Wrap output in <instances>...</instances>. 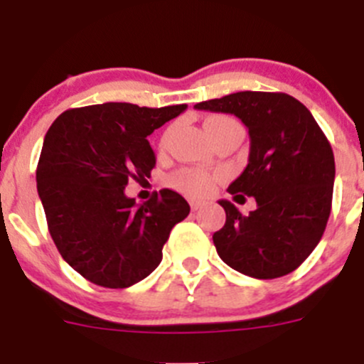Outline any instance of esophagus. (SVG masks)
Here are the masks:
<instances>
[{"instance_id": "34e87169", "label": "esophagus", "mask_w": 364, "mask_h": 364, "mask_svg": "<svg viewBox=\"0 0 364 364\" xmlns=\"http://www.w3.org/2000/svg\"><path fill=\"white\" fill-rule=\"evenodd\" d=\"M190 208H192L193 211H197V209L203 208V203H200V200H196V199H190Z\"/></svg>"}]
</instances>
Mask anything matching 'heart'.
<instances>
[{
  "label": "heart",
  "mask_w": 364,
  "mask_h": 364,
  "mask_svg": "<svg viewBox=\"0 0 364 364\" xmlns=\"http://www.w3.org/2000/svg\"><path fill=\"white\" fill-rule=\"evenodd\" d=\"M204 128L208 132V135L218 134L222 130H230V128H241L240 123L236 119L229 116H209L205 117ZM168 135H171V128L164 132V135L160 137L159 148L165 149L168 141ZM171 185L176 186L181 192L188 193V196L193 197H204L208 193H211V190L215 188V176L208 174L205 171H200V168L196 167H185L176 171L174 174L171 176Z\"/></svg>",
  "instance_id": "obj_1"
}]
</instances>
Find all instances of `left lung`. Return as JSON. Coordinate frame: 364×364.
<instances>
[{
  "label": "left lung",
  "mask_w": 364,
  "mask_h": 364,
  "mask_svg": "<svg viewBox=\"0 0 364 364\" xmlns=\"http://www.w3.org/2000/svg\"><path fill=\"white\" fill-rule=\"evenodd\" d=\"M196 109L234 114L250 134L248 165L229 193L253 197L257 209L241 215L220 200L225 225L213 234L220 259L259 280L292 273L318 245L331 213L335 156L324 132L285 93L240 91Z\"/></svg>",
  "instance_id": "8db88e82"
}]
</instances>
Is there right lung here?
<instances>
[{"mask_svg": "<svg viewBox=\"0 0 364 364\" xmlns=\"http://www.w3.org/2000/svg\"><path fill=\"white\" fill-rule=\"evenodd\" d=\"M186 104L149 109L124 102L68 109L43 139L36 188L61 257L91 284L124 289L161 262L172 227L190 205L164 188L142 204L124 196L149 178L156 159L148 135Z\"/></svg>", "mask_w": 364, "mask_h": 364, "instance_id": "add662e5", "label": "right lung"}]
</instances>
